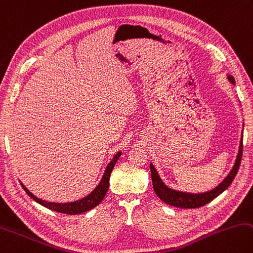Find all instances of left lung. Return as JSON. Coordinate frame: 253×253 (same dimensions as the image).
<instances>
[{"label":"left lung","instance_id":"obj_1","mask_svg":"<svg viewBox=\"0 0 253 253\" xmlns=\"http://www.w3.org/2000/svg\"><path fill=\"white\" fill-rule=\"evenodd\" d=\"M228 80L232 83L233 85H236L235 79L231 75H228ZM242 139L243 136L241 135L240 145H239V151L237 155L236 163L233 165L231 171L228 173V176L223 179V180L219 183V185L213 188L212 190L201 192V194H190V192H183L171 189V188L167 187L165 185L162 178L159 177V174L156 170L153 164H150V172H151V179H153V187L160 199L167 205H170L173 207H178V208H199L207 204H209L210 201H212L215 197H218L220 194L227 189V188L231 185V182L235 179L236 174L239 170V166L241 163L242 157Z\"/></svg>","mask_w":253,"mask_h":253}]
</instances>
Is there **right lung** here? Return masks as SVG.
Listing matches in <instances>:
<instances>
[{
	"label": "right lung",
	"mask_w": 253,
	"mask_h": 253,
	"mask_svg": "<svg viewBox=\"0 0 253 253\" xmlns=\"http://www.w3.org/2000/svg\"><path fill=\"white\" fill-rule=\"evenodd\" d=\"M121 155H122V151H118V153L114 156V158L111 160V163L107 165L103 177H102V179H100L98 185L96 186L95 189L91 191L89 195L84 197V198L76 200V201H73V203L58 204V203H49V201L42 200L32 194V192L27 189V188L23 185L22 182H21V185L23 187V189L25 190L26 194L29 195L32 199L35 200L36 203H39L40 205L44 206L45 208L50 209L53 211H56V212L65 213V214H80L83 212H86V211L91 210L93 208H95L96 206H98L100 203H102V200L104 199V197H105V195H106V192L108 190L109 178H111V173L113 171V168L115 166V164L117 163L118 158L121 157Z\"/></svg>",
	"instance_id": "1"
}]
</instances>
